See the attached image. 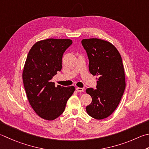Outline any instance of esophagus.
Returning <instances> with one entry per match:
<instances>
[{"instance_id": "esophagus-1", "label": "esophagus", "mask_w": 149, "mask_h": 149, "mask_svg": "<svg viewBox=\"0 0 149 149\" xmlns=\"http://www.w3.org/2000/svg\"><path fill=\"white\" fill-rule=\"evenodd\" d=\"M76 90L79 92H84V89L83 88H79V87H77Z\"/></svg>"}]
</instances>
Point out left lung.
<instances>
[{"label":"left lung","mask_w":149,"mask_h":149,"mask_svg":"<svg viewBox=\"0 0 149 149\" xmlns=\"http://www.w3.org/2000/svg\"><path fill=\"white\" fill-rule=\"evenodd\" d=\"M89 59V71L99 77L96 89L86 90L92 101L86 107L96 119L109 117L116 109L125 89V71L120 54L111 43L99 39H83Z\"/></svg>","instance_id":"left-lung-1"}]
</instances>
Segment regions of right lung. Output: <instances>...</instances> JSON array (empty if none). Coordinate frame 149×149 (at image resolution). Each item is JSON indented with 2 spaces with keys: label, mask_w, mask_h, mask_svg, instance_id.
<instances>
[{
  "label": "right lung",
  "mask_w": 149,
  "mask_h": 149,
  "mask_svg": "<svg viewBox=\"0 0 149 149\" xmlns=\"http://www.w3.org/2000/svg\"><path fill=\"white\" fill-rule=\"evenodd\" d=\"M70 39H48L36 42L26 58L22 79L30 105L38 116L54 120L62 114L75 87L57 85L51 80L62 69L64 52Z\"/></svg>",
  "instance_id": "obj_1"
}]
</instances>
